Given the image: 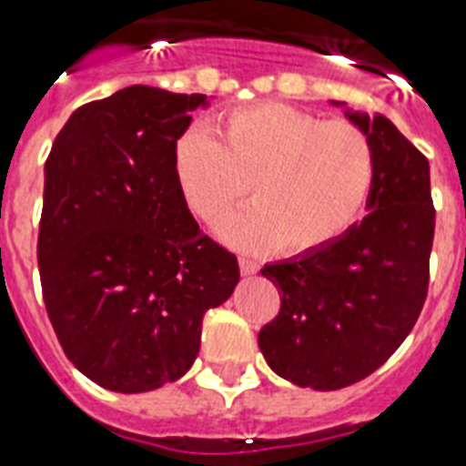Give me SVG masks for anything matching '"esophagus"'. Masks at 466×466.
Wrapping results in <instances>:
<instances>
[{"label": "esophagus", "instance_id": "obj_1", "mask_svg": "<svg viewBox=\"0 0 466 466\" xmlns=\"http://www.w3.org/2000/svg\"><path fill=\"white\" fill-rule=\"evenodd\" d=\"M258 263H256V260H251V258H239V270H241V275H256V272H258Z\"/></svg>", "mask_w": 466, "mask_h": 466}]
</instances>
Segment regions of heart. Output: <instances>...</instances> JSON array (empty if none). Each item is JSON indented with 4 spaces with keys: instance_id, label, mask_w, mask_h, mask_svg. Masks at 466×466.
Wrapping results in <instances>:
<instances>
[{
    "instance_id": "obj_1",
    "label": "heart",
    "mask_w": 466,
    "mask_h": 466,
    "mask_svg": "<svg viewBox=\"0 0 466 466\" xmlns=\"http://www.w3.org/2000/svg\"><path fill=\"white\" fill-rule=\"evenodd\" d=\"M373 147L357 124L289 105L234 109L218 124V141L191 128L174 146V172L191 213L220 222L246 196L253 206L220 225L227 244L244 251L309 256L350 232L373 187Z\"/></svg>"
}]
</instances>
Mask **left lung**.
Wrapping results in <instances>:
<instances>
[{
  "mask_svg": "<svg viewBox=\"0 0 466 466\" xmlns=\"http://www.w3.org/2000/svg\"><path fill=\"white\" fill-rule=\"evenodd\" d=\"M347 116L373 147L369 215L323 251L260 270L282 292L279 313L258 332L260 351L278 376L313 390H339L380 369L429 294V160L388 116Z\"/></svg>",
  "mask_w": 466,
  "mask_h": 466,
  "instance_id": "left-lung-1",
  "label": "left lung"
}]
</instances>
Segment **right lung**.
<instances>
[{
  "label": "right lung",
  "mask_w": 466,
  "mask_h": 466,
  "mask_svg": "<svg viewBox=\"0 0 466 466\" xmlns=\"http://www.w3.org/2000/svg\"><path fill=\"white\" fill-rule=\"evenodd\" d=\"M200 105V93L128 86L76 109L45 162V309L71 364L107 390L184 376L203 313L239 282L237 256L200 232L174 172Z\"/></svg>",
  "instance_id": "1"
}]
</instances>
